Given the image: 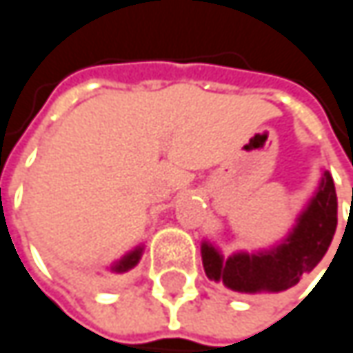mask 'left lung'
Returning <instances> with one entry per match:
<instances>
[{"label":"left lung","instance_id":"8db88e82","mask_svg":"<svg viewBox=\"0 0 353 353\" xmlns=\"http://www.w3.org/2000/svg\"><path fill=\"white\" fill-rule=\"evenodd\" d=\"M337 229V194L333 177L323 174L317 194L299 216L284 243L263 253H235L223 259L212 245H202V263L210 280L235 292H284L307 276L333 241Z\"/></svg>","mask_w":353,"mask_h":353}]
</instances>
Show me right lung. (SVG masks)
<instances>
[{"mask_svg": "<svg viewBox=\"0 0 353 353\" xmlns=\"http://www.w3.org/2000/svg\"><path fill=\"white\" fill-rule=\"evenodd\" d=\"M141 251H143V249L139 247V249L130 251L128 255H124V257L112 268V272H114V274H124V272H128L130 268H134V265L139 263V259H141Z\"/></svg>", "mask_w": 353, "mask_h": 353, "instance_id": "right-lung-1", "label": "right lung"}]
</instances>
